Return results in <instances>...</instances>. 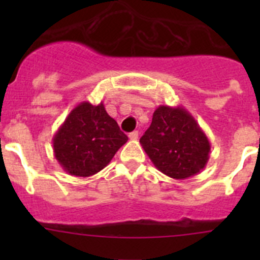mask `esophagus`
<instances>
[{"instance_id": "obj_1", "label": "esophagus", "mask_w": 260, "mask_h": 260, "mask_svg": "<svg viewBox=\"0 0 260 260\" xmlns=\"http://www.w3.org/2000/svg\"><path fill=\"white\" fill-rule=\"evenodd\" d=\"M128 137H129V140H132V141L138 140V132L137 131H133V132L129 133V136H128Z\"/></svg>"}]
</instances>
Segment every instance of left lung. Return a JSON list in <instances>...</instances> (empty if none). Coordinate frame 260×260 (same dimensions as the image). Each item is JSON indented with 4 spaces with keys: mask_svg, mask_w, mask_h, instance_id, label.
<instances>
[{
    "mask_svg": "<svg viewBox=\"0 0 260 260\" xmlns=\"http://www.w3.org/2000/svg\"><path fill=\"white\" fill-rule=\"evenodd\" d=\"M140 143L156 169L175 180L199 174L211 148L205 132L181 106H159Z\"/></svg>",
    "mask_w": 260,
    "mask_h": 260,
    "instance_id": "obj_1",
    "label": "left lung"
}]
</instances>
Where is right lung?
I'll return each mask as SVG.
<instances>
[{
  "label": "right lung",
  "instance_id": "right-lung-1",
  "mask_svg": "<svg viewBox=\"0 0 260 260\" xmlns=\"http://www.w3.org/2000/svg\"><path fill=\"white\" fill-rule=\"evenodd\" d=\"M128 137L104 108L81 102L52 137L55 158L72 176L89 177L102 171Z\"/></svg>",
  "mask_w": 260,
  "mask_h": 260
}]
</instances>
